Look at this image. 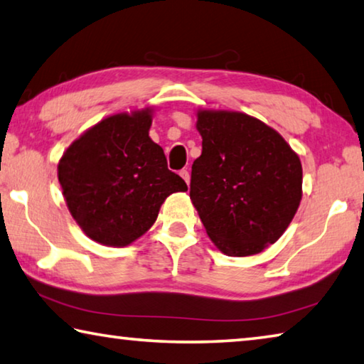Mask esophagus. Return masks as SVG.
I'll list each match as a JSON object with an SVG mask.
<instances>
[{"label": "esophagus", "instance_id": "esophagus-1", "mask_svg": "<svg viewBox=\"0 0 364 364\" xmlns=\"http://www.w3.org/2000/svg\"><path fill=\"white\" fill-rule=\"evenodd\" d=\"M180 175H181L183 180L186 181V184H189V180H191V176H189V171H188L186 168H183V170L180 171Z\"/></svg>", "mask_w": 364, "mask_h": 364}]
</instances>
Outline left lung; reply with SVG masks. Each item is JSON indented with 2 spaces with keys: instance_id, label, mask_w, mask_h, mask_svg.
<instances>
[{
  "instance_id": "left-lung-1",
  "label": "left lung",
  "mask_w": 364,
  "mask_h": 364,
  "mask_svg": "<svg viewBox=\"0 0 364 364\" xmlns=\"http://www.w3.org/2000/svg\"><path fill=\"white\" fill-rule=\"evenodd\" d=\"M202 154L189 197L226 255L247 257L274 244L301 199V164L278 132L239 112L197 114Z\"/></svg>"
}]
</instances>
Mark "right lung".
I'll list each match as a JSON object with an SVG mask.
<instances>
[{
	"mask_svg": "<svg viewBox=\"0 0 364 364\" xmlns=\"http://www.w3.org/2000/svg\"><path fill=\"white\" fill-rule=\"evenodd\" d=\"M149 110L107 117L82 134L58 167L67 207L93 241L123 247L149 230L170 194L186 191L149 138Z\"/></svg>",
	"mask_w": 364,
	"mask_h": 364,
	"instance_id": "add662e5",
	"label": "right lung"
}]
</instances>
